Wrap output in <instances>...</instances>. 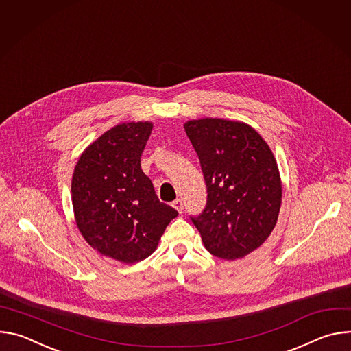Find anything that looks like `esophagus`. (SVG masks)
I'll use <instances>...</instances> for the list:
<instances>
[{"instance_id":"34e87169","label":"esophagus","mask_w":351,"mask_h":351,"mask_svg":"<svg viewBox=\"0 0 351 351\" xmlns=\"http://www.w3.org/2000/svg\"><path fill=\"white\" fill-rule=\"evenodd\" d=\"M172 207H173L179 214L183 213V203H182L180 198H176V199H175V202L172 203Z\"/></svg>"}]
</instances>
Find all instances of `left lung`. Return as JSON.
<instances>
[{"label":"left lung","instance_id":"left-lung-1","mask_svg":"<svg viewBox=\"0 0 351 351\" xmlns=\"http://www.w3.org/2000/svg\"><path fill=\"white\" fill-rule=\"evenodd\" d=\"M184 130L208 193L203 213L190 219L213 256L243 258L276 225L282 203L276 160L265 140L243 122L204 118L186 122Z\"/></svg>","mask_w":351,"mask_h":351}]
</instances>
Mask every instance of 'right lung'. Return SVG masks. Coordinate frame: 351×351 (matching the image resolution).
Returning <instances> with one entry per match:
<instances>
[{
  "mask_svg": "<svg viewBox=\"0 0 351 351\" xmlns=\"http://www.w3.org/2000/svg\"><path fill=\"white\" fill-rule=\"evenodd\" d=\"M152 130V122L114 126L84 149L73 171L72 204L82 236L99 254L123 264L153 254L178 217L140 167Z\"/></svg>",
  "mask_w": 351,
  "mask_h": 351,
  "instance_id": "add662e5",
  "label": "right lung"
}]
</instances>
